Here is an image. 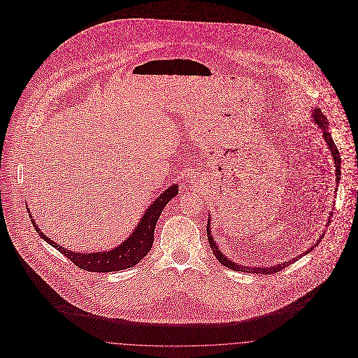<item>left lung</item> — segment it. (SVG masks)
Here are the masks:
<instances>
[{
    "label": "left lung",
    "mask_w": 358,
    "mask_h": 358,
    "mask_svg": "<svg viewBox=\"0 0 358 358\" xmlns=\"http://www.w3.org/2000/svg\"><path fill=\"white\" fill-rule=\"evenodd\" d=\"M313 121H314V122L318 125V128H321L322 132H324L322 136H324V139H325V142H327V145H328L329 152H331L332 157H334V164H335V168H336V182L339 183V180H341V155H339V150L336 149V145L334 143V141H332V138H331V134L328 132V121H327V117H325V115L321 113V110L317 108V107L313 108ZM209 222H210V220H208L206 234H208L209 247H210V250H212L215 257L220 262V264H223V266H226V267H229V268H231V270H234V271H244V273H247V274H250V273H255V274H273V273L281 271V270L285 268L288 264L296 262L299 257L306 255L307 252H310L311 250H314V248L318 245V243L321 241V238L324 237V233H322V236L318 238V241H317L311 248H308L303 254H301V255L291 259L289 262H281L280 264H274V266H270V267H263V266H262V267H251V266H244V264L234 263V262H231L230 259H227L226 256L222 254V251L217 248L216 243L213 241V238H212V236H210V231H209V230H210V229H209ZM329 223H331V222L328 220V224H329Z\"/></svg>",
    "instance_id": "8db88e82"
}]
</instances>
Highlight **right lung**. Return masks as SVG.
Instances as JSON below:
<instances>
[{
  "label": "right lung",
  "instance_id": "obj_1",
  "mask_svg": "<svg viewBox=\"0 0 358 358\" xmlns=\"http://www.w3.org/2000/svg\"><path fill=\"white\" fill-rule=\"evenodd\" d=\"M178 194V185H172L168 187L158 199L154 200L145 215L142 216L141 222L138 223L136 229L132 231V234L121 243V245L115 247L114 250L104 251V252H92V254H80L76 251H70L64 247H60L59 244L53 243V240L48 238L38 226L33 222L34 229L38 231V236L55 247L59 252H62L66 257H69L76 266L80 268H84L87 271H95V273H110V271H118L128 267H132L138 264L145 256L149 254L154 241V229L157 224V220L159 219V215L164 209V206L168 204L175 196Z\"/></svg>",
  "mask_w": 358,
  "mask_h": 358
}]
</instances>
